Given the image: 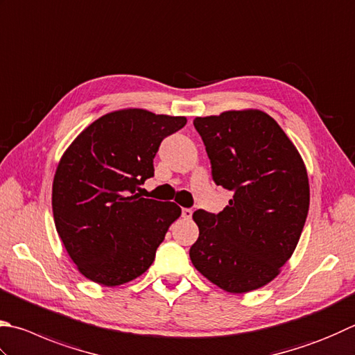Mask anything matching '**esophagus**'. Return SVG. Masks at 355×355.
I'll use <instances>...</instances> for the list:
<instances>
[{
  "label": "esophagus",
  "instance_id": "34e87169",
  "mask_svg": "<svg viewBox=\"0 0 355 355\" xmlns=\"http://www.w3.org/2000/svg\"><path fill=\"white\" fill-rule=\"evenodd\" d=\"M191 216H193L191 209H182V218L184 219H191Z\"/></svg>",
  "mask_w": 355,
  "mask_h": 355
}]
</instances>
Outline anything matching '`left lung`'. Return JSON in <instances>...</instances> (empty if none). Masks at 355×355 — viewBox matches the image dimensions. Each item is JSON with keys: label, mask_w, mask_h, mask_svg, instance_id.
Instances as JSON below:
<instances>
[{"label": "left lung", "mask_w": 355, "mask_h": 355, "mask_svg": "<svg viewBox=\"0 0 355 355\" xmlns=\"http://www.w3.org/2000/svg\"><path fill=\"white\" fill-rule=\"evenodd\" d=\"M216 185L233 191L215 215L196 210L199 238L193 266L220 289L243 293L278 275L295 250L309 210L303 159L279 125L263 111L196 117Z\"/></svg>", "instance_id": "obj_1"}]
</instances>
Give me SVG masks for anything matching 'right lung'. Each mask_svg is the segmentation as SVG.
<instances>
[{
    "instance_id": "add662e5",
    "label": "right lung",
    "mask_w": 355,
    "mask_h": 355,
    "mask_svg": "<svg viewBox=\"0 0 355 355\" xmlns=\"http://www.w3.org/2000/svg\"><path fill=\"white\" fill-rule=\"evenodd\" d=\"M185 123V117L145 110L110 112L91 123L60 160L52 185L53 220L71 259L91 282L128 283L155 261L180 207L142 198L137 190L155 176L160 142Z\"/></svg>"
}]
</instances>
